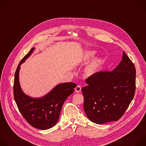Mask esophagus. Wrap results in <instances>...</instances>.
<instances>
[{"instance_id": "34e87169", "label": "esophagus", "mask_w": 146, "mask_h": 146, "mask_svg": "<svg viewBox=\"0 0 146 146\" xmlns=\"http://www.w3.org/2000/svg\"><path fill=\"white\" fill-rule=\"evenodd\" d=\"M81 87L80 86H77L76 88H75V91L77 93L81 92Z\"/></svg>"}]
</instances>
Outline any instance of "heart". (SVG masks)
<instances>
[{
  "mask_svg": "<svg viewBox=\"0 0 146 146\" xmlns=\"http://www.w3.org/2000/svg\"><path fill=\"white\" fill-rule=\"evenodd\" d=\"M95 54H96V51H88L87 54V55H86L87 60L91 59L92 58H94ZM101 63H102V59H101L98 58H96V59H94L92 61V62L88 66V69L90 70H92L96 69L97 68H98L100 66Z\"/></svg>",
  "mask_w": 146,
  "mask_h": 146,
  "instance_id": "1",
  "label": "heart"
}]
</instances>
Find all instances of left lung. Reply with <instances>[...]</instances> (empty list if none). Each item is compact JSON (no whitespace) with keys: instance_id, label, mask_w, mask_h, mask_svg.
<instances>
[{"instance_id":"8db88e82","label":"left lung","mask_w":146,"mask_h":146,"mask_svg":"<svg viewBox=\"0 0 146 146\" xmlns=\"http://www.w3.org/2000/svg\"><path fill=\"white\" fill-rule=\"evenodd\" d=\"M135 80V67L124 52L113 71L98 72L87 78L88 85L81 91L89 119L98 124L118 120L134 97Z\"/></svg>"}]
</instances>
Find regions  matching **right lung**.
I'll return each mask as SVG.
<instances>
[{"mask_svg": "<svg viewBox=\"0 0 146 146\" xmlns=\"http://www.w3.org/2000/svg\"><path fill=\"white\" fill-rule=\"evenodd\" d=\"M33 47L19 64L14 76V97L17 107L27 121L36 128L46 130L57 123L65 100L74 92L77 85L74 82H64L56 85L48 93L40 98L25 94L21 87L19 73L21 65L32 54Z\"/></svg>", "mask_w": 146, "mask_h": 146, "instance_id": "1", "label": "right lung"}]
</instances>
